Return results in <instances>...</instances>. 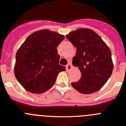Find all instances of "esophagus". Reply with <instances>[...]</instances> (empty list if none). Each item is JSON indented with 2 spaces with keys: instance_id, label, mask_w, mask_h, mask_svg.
Segmentation results:
<instances>
[{
  "instance_id": "esophagus-1",
  "label": "esophagus",
  "mask_w": 126,
  "mask_h": 126,
  "mask_svg": "<svg viewBox=\"0 0 126 126\" xmlns=\"http://www.w3.org/2000/svg\"><path fill=\"white\" fill-rule=\"evenodd\" d=\"M66 68L67 70H71L72 68V65H71V63H69L68 65H66Z\"/></svg>"
}]
</instances>
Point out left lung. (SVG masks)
I'll list each match as a JSON object with an SVG mask.
<instances>
[{
    "instance_id": "obj_1",
    "label": "left lung",
    "mask_w": 126,
    "mask_h": 126,
    "mask_svg": "<svg viewBox=\"0 0 126 126\" xmlns=\"http://www.w3.org/2000/svg\"><path fill=\"white\" fill-rule=\"evenodd\" d=\"M66 37L76 47L72 65L81 73V79L72 83V86L83 94L97 92L113 70L110 49L95 32L87 28L72 31Z\"/></svg>"
}]
</instances>
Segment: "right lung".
<instances>
[{"label": "right lung", "mask_w": 126, "mask_h": 126, "mask_svg": "<svg viewBox=\"0 0 126 126\" xmlns=\"http://www.w3.org/2000/svg\"><path fill=\"white\" fill-rule=\"evenodd\" d=\"M64 35L47 29L31 34L16 54L14 73L25 90L42 94L54 84L58 74L65 67L59 64L57 46Z\"/></svg>", "instance_id": "right-lung-1"}]
</instances>
